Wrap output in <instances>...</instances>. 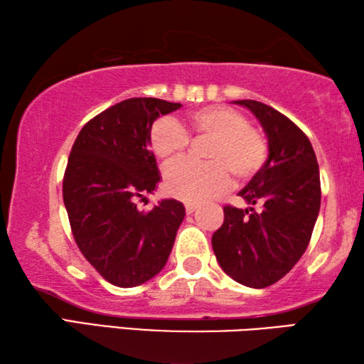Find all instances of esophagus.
<instances>
[{"label": "esophagus", "mask_w": 364, "mask_h": 364, "mask_svg": "<svg viewBox=\"0 0 364 364\" xmlns=\"http://www.w3.org/2000/svg\"><path fill=\"white\" fill-rule=\"evenodd\" d=\"M184 208H186V213H193L197 208V204H194V202H186V204H184Z\"/></svg>", "instance_id": "esophagus-1"}]
</instances>
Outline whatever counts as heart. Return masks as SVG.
Listing matches in <instances>:
<instances>
[{
	"label": "heart",
	"mask_w": 364,
	"mask_h": 364,
	"mask_svg": "<svg viewBox=\"0 0 364 364\" xmlns=\"http://www.w3.org/2000/svg\"><path fill=\"white\" fill-rule=\"evenodd\" d=\"M189 138L210 139L205 159L171 167L165 175V189L188 202H204L226 193L237 181H249L263 168L268 159V141L247 117L228 106H207L191 112L181 123L159 119L149 130V146L160 162L170 165L183 157Z\"/></svg>",
	"instance_id": "heart-1"
}]
</instances>
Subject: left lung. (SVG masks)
I'll list each match as a JSON object with an SVG mask.
<instances>
[{"label":"left lung","mask_w":364,"mask_h":364,"mask_svg":"<svg viewBox=\"0 0 364 364\" xmlns=\"http://www.w3.org/2000/svg\"><path fill=\"white\" fill-rule=\"evenodd\" d=\"M236 104L260 120L269 154L239 193L250 207L225 205V221L213 232L212 247L228 276L263 289L286 276L306 250L321 205V183L310 139L291 119L258 101Z\"/></svg>","instance_id":"1"}]
</instances>
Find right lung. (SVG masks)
Segmentation results:
<instances>
[{"label": "right lung", "instance_id": "right-lung-1", "mask_svg": "<svg viewBox=\"0 0 364 364\" xmlns=\"http://www.w3.org/2000/svg\"><path fill=\"white\" fill-rule=\"evenodd\" d=\"M181 104L132 97L93 117L78 133L64 173L63 197L73 239L110 284L134 287L165 267L184 207L175 199L139 210L160 181L149 130Z\"/></svg>", "mask_w": 364, "mask_h": 364}]
</instances>
